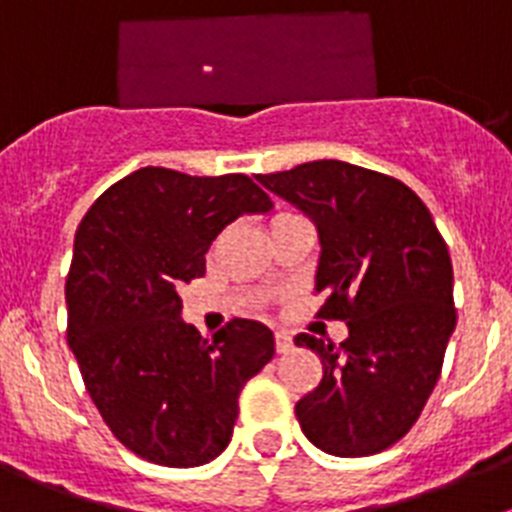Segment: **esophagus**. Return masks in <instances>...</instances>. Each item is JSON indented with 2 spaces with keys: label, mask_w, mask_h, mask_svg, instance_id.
Returning a JSON list of instances; mask_svg holds the SVG:
<instances>
[{
  "label": "esophagus",
  "mask_w": 512,
  "mask_h": 512,
  "mask_svg": "<svg viewBox=\"0 0 512 512\" xmlns=\"http://www.w3.org/2000/svg\"><path fill=\"white\" fill-rule=\"evenodd\" d=\"M274 341H277L279 354H289V351H292V346H295V343H292V336H289L287 330H277V333H274Z\"/></svg>",
  "instance_id": "34e87169"
}]
</instances>
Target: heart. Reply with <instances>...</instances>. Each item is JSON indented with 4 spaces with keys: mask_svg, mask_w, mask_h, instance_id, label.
Masks as SVG:
<instances>
[{
    "mask_svg": "<svg viewBox=\"0 0 512 512\" xmlns=\"http://www.w3.org/2000/svg\"><path fill=\"white\" fill-rule=\"evenodd\" d=\"M284 215H289V212H279V215H274V220H279V217H284ZM274 220H271V223H274Z\"/></svg>",
    "mask_w": 512,
    "mask_h": 512,
    "instance_id": "heart-1",
    "label": "heart"
}]
</instances>
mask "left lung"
Instances as JSON below:
<instances>
[{
	"instance_id": "obj_1",
	"label": "left lung",
	"mask_w": 512,
	"mask_h": 512,
	"mask_svg": "<svg viewBox=\"0 0 512 512\" xmlns=\"http://www.w3.org/2000/svg\"><path fill=\"white\" fill-rule=\"evenodd\" d=\"M256 179L315 223L318 315L348 325L341 346L295 338L323 361L295 408L302 433L333 456L390 449L425 408L456 328L449 248L418 194L379 171L330 158Z\"/></svg>"
}]
</instances>
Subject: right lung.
Segmentation results:
<instances>
[{
	"instance_id": "obj_1",
	"label": "right lung",
	"mask_w": 512,
	"mask_h": 512,
	"mask_svg": "<svg viewBox=\"0 0 512 512\" xmlns=\"http://www.w3.org/2000/svg\"><path fill=\"white\" fill-rule=\"evenodd\" d=\"M246 174L146 166L89 207L66 279L69 346L112 436L140 459L200 467L225 451L238 395L274 356V333L233 318L212 341L182 320L179 287L205 274L217 233L271 210Z\"/></svg>"
}]
</instances>
